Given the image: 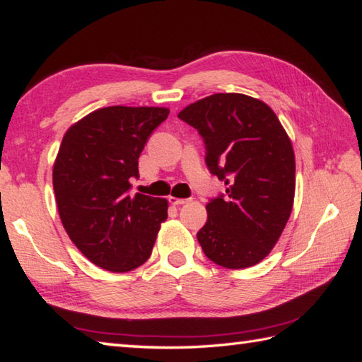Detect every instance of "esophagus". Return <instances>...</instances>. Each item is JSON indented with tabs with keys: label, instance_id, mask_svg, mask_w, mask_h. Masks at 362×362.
Masks as SVG:
<instances>
[{
	"label": "esophagus",
	"instance_id": "1",
	"mask_svg": "<svg viewBox=\"0 0 362 362\" xmlns=\"http://www.w3.org/2000/svg\"><path fill=\"white\" fill-rule=\"evenodd\" d=\"M168 201H169V204H173V205H185V204L189 202V199H180V197L169 196Z\"/></svg>",
	"mask_w": 362,
	"mask_h": 362
}]
</instances>
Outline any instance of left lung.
Returning <instances> with one entry per match:
<instances>
[{
	"label": "left lung",
	"instance_id": "left-lung-1",
	"mask_svg": "<svg viewBox=\"0 0 362 362\" xmlns=\"http://www.w3.org/2000/svg\"><path fill=\"white\" fill-rule=\"evenodd\" d=\"M182 121L205 143V163L227 185L206 204L197 241L213 263L244 269L264 259L294 205L296 157L274 110L241 93H216L187 105Z\"/></svg>",
	"mask_w": 362,
	"mask_h": 362
}]
</instances>
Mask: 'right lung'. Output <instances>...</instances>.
<instances>
[{
    "mask_svg": "<svg viewBox=\"0 0 362 362\" xmlns=\"http://www.w3.org/2000/svg\"><path fill=\"white\" fill-rule=\"evenodd\" d=\"M169 115L165 107L112 105L66 130L52 168L60 221L91 263L129 272L148 261L168 201L136 193L138 158Z\"/></svg>",
    "mask_w": 362,
    "mask_h": 362,
    "instance_id": "add662e5",
    "label": "right lung"
}]
</instances>
